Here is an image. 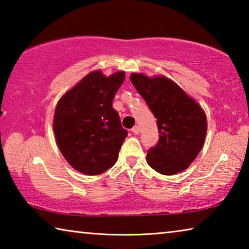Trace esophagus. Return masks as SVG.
I'll use <instances>...</instances> for the list:
<instances>
[{"instance_id":"esophagus-1","label":"esophagus","mask_w":249,"mask_h":249,"mask_svg":"<svg viewBox=\"0 0 249 249\" xmlns=\"http://www.w3.org/2000/svg\"><path fill=\"white\" fill-rule=\"evenodd\" d=\"M132 132H133L135 135H138V134H140V132H141V129H140V127H138V126L136 125V126H134V127L132 128Z\"/></svg>"}]
</instances>
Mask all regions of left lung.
<instances>
[{"label":"left lung","mask_w":249,"mask_h":249,"mask_svg":"<svg viewBox=\"0 0 249 249\" xmlns=\"http://www.w3.org/2000/svg\"><path fill=\"white\" fill-rule=\"evenodd\" d=\"M130 81L157 119L159 140L147 153V162L159 174L187 169L203 147L206 116L196 101L163 75L132 73Z\"/></svg>","instance_id":"left-lung-1"}]
</instances>
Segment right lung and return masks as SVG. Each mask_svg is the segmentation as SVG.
<instances>
[{"mask_svg": "<svg viewBox=\"0 0 249 249\" xmlns=\"http://www.w3.org/2000/svg\"><path fill=\"white\" fill-rule=\"evenodd\" d=\"M125 72L105 77L95 70L62 95L53 116L56 142L67 161L88 176L103 174L117 161L127 130L112 107Z\"/></svg>", "mask_w": 249, "mask_h": 249, "instance_id": "1", "label": "right lung"}]
</instances>
